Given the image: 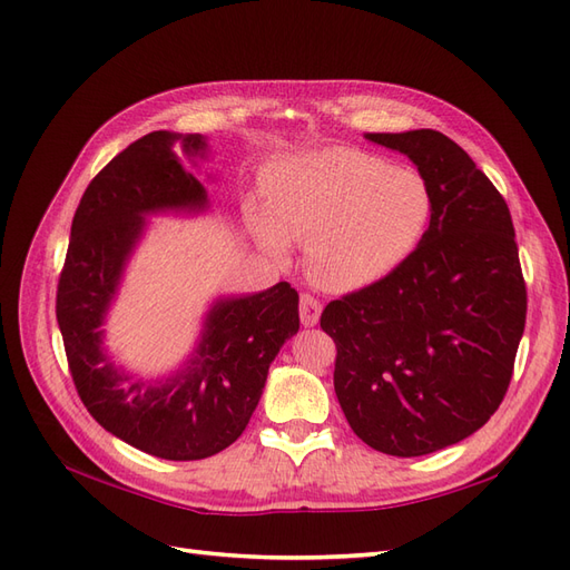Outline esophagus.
I'll return each mask as SVG.
<instances>
[{
	"instance_id": "34e87169",
	"label": "esophagus",
	"mask_w": 570,
	"mask_h": 570,
	"mask_svg": "<svg viewBox=\"0 0 570 570\" xmlns=\"http://www.w3.org/2000/svg\"><path fill=\"white\" fill-rule=\"evenodd\" d=\"M321 312H323V306L316 297H312V295L299 297V321H302V325H306V327L316 325L318 318H321Z\"/></svg>"
}]
</instances>
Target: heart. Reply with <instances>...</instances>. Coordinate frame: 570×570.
Instances as JSON below:
<instances>
[{"mask_svg":"<svg viewBox=\"0 0 570 570\" xmlns=\"http://www.w3.org/2000/svg\"><path fill=\"white\" fill-rule=\"evenodd\" d=\"M266 206L252 212V226L273 256L299 243L314 285L356 292L387 278L419 247L433 193L419 170L331 147L275 164L266 174Z\"/></svg>","mask_w":570,"mask_h":570,"instance_id":"heart-1","label":"heart"}]
</instances>
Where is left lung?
Segmentation results:
<instances>
[{
    "label": "left lung",
    "instance_id": "1",
    "mask_svg": "<svg viewBox=\"0 0 570 570\" xmlns=\"http://www.w3.org/2000/svg\"><path fill=\"white\" fill-rule=\"evenodd\" d=\"M419 166L430 226L381 283L323 308L335 394L375 452L423 456L473 435L502 404L525 327L528 292L509 206L438 130L368 132Z\"/></svg>",
    "mask_w": 570,
    "mask_h": 570
}]
</instances>
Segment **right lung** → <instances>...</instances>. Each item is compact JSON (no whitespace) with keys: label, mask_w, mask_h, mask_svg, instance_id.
<instances>
[{"label":"right lung","mask_w":570,"mask_h":570,"mask_svg":"<svg viewBox=\"0 0 570 570\" xmlns=\"http://www.w3.org/2000/svg\"><path fill=\"white\" fill-rule=\"evenodd\" d=\"M204 157L202 135L149 132L114 157L78 204L57 287V321L78 396L118 440L151 456L197 461L230 446L262 400L271 361L299 331V295L278 283L258 295L220 299L185 371L166 383H137L101 352L107 308L145 228L166 209L202 212L204 185L180 166Z\"/></svg>","instance_id":"1"}]
</instances>
